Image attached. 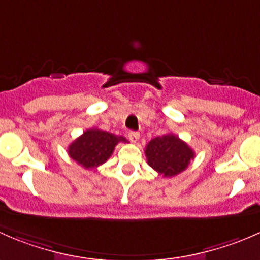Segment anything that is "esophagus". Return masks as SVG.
<instances>
[{
  "mask_svg": "<svg viewBox=\"0 0 260 260\" xmlns=\"http://www.w3.org/2000/svg\"><path fill=\"white\" fill-rule=\"evenodd\" d=\"M128 138H129L131 142L136 143L140 140V133L136 132V131H129V132H128Z\"/></svg>",
  "mask_w": 260,
  "mask_h": 260,
  "instance_id": "1",
  "label": "esophagus"
}]
</instances>
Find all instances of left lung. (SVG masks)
I'll return each mask as SVG.
<instances>
[{
    "instance_id": "8db88e82",
    "label": "left lung",
    "mask_w": 260,
    "mask_h": 260,
    "mask_svg": "<svg viewBox=\"0 0 260 260\" xmlns=\"http://www.w3.org/2000/svg\"><path fill=\"white\" fill-rule=\"evenodd\" d=\"M145 153L149 166L165 177L176 176L185 171L195 157L193 149L172 133L149 141Z\"/></svg>"
}]
</instances>
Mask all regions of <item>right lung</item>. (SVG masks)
I'll return each instance as SVG.
<instances>
[{"label": "right lung", "instance_id": "add662e5", "mask_svg": "<svg viewBox=\"0 0 260 260\" xmlns=\"http://www.w3.org/2000/svg\"><path fill=\"white\" fill-rule=\"evenodd\" d=\"M119 142H127V140L107 131L90 128L70 143L68 153L78 165L91 170L107 162Z\"/></svg>", "mask_w": 260, "mask_h": 260}]
</instances>
